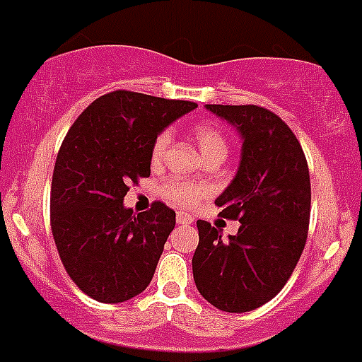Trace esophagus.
I'll list each match as a JSON object with an SVG mask.
<instances>
[{
  "instance_id": "34e87169",
  "label": "esophagus",
  "mask_w": 362,
  "mask_h": 362,
  "mask_svg": "<svg viewBox=\"0 0 362 362\" xmlns=\"http://www.w3.org/2000/svg\"><path fill=\"white\" fill-rule=\"evenodd\" d=\"M175 221H177V224H181V226H188V224H192V222H194V218H192L188 214L179 211L177 217H175Z\"/></svg>"
}]
</instances>
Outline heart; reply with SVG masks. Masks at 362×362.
I'll return each mask as SVG.
<instances>
[{"mask_svg": "<svg viewBox=\"0 0 362 362\" xmlns=\"http://www.w3.org/2000/svg\"><path fill=\"white\" fill-rule=\"evenodd\" d=\"M192 134H194L195 144H197L199 151L204 156V159L226 158L228 138L218 125L210 124V122H201V124L194 125ZM170 140L172 136L168 131H161L156 136L151 147L152 165H159L163 161L168 152V147H170ZM159 192H161V197L168 201V203L181 208H192L197 203H201L204 197H208L210 188L206 185L192 183V181H185V179L179 177H170L163 181Z\"/></svg>", "mask_w": 362, "mask_h": 362, "instance_id": "obj_1", "label": "heart"}]
</instances>
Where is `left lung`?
Wrapping results in <instances>:
<instances>
[{
    "instance_id": "1",
    "label": "left lung",
    "mask_w": 362,
    "mask_h": 362,
    "mask_svg": "<svg viewBox=\"0 0 362 362\" xmlns=\"http://www.w3.org/2000/svg\"><path fill=\"white\" fill-rule=\"evenodd\" d=\"M237 127L242 158L237 175L218 195L221 215L240 222L222 238L197 221L192 258L197 291L224 313H250L273 300L303 253L310 218V175L300 141L273 111L258 105L208 104Z\"/></svg>"
}]
</instances>
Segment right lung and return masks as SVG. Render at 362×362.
Listing matches in <instances>:
<instances>
[{
    "label": "right lung",
    "mask_w": 362,
    "mask_h": 362,
    "mask_svg": "<svg viewBox=\"0 0 362 362\" xmlns=\"http://www.w3.org/2000/svg\"><path fill=\"white\" fill-rule=\"evenodd\" d=\"M195 107L118 89L69 127L53 167L49 224L66 273L93 300L120 303L151 284L175 211L156 201L134 215L124 197L151 175L156 136Z\"/></svg>",
    "instance_id": "right-lung-1"
}]
</instances>
